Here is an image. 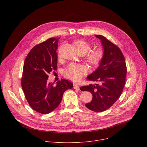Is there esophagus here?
Segmentation results:
<instances>
[{
  "label": "esophagus",
  "mask_w": 147,
  "mask_h": 147,
  "mask_svg": "<svg viewBox=\"0 0 147 147\" xmlns=\"http://www.w3.org/2000/svg\"><path fill=\"white\" fill-rule=\"evenodd\" d=\"M74 88L75 89H76V90H80V88H79V86L77 84H74Z\"/></svg>",
  "instance_id": "1"
}]
</instances>
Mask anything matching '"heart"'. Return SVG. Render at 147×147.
I'll return each instance as SVG.
<instances>
[{"label": "heart", "instance_id": "obj_1", "mask_svg": "<svg viewBox=\"0 0 147 147\" xmlns=\"http://www.w3.org/2000/svg\"><path fill=\"white\" fill-rule=\"evenodd\" d=\"M78 52L81 54H86L90 49L91 45L84 40H78L75 42ZM103 54L100 50H93L88 53L86 59L87 62L92 65H97L102 59ZM86 74V69L84 65L78 63L69 64L63 71L64 76L73 81H78Z\"/></svg>", "mask_w": 147, "mask_h": 147}]
</instances>
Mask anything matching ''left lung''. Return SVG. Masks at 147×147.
<instances>
[{
	"instance_id": "8db88e82",
	"label": "left lung",
	"mask_w": 147,
	"mask_h": 147,
	"mask_svg": "<svg viewBox=\"0 0 147 147\" xmlns=\"http://www.w3.org/2000/svg\"><path fill=\"white\" fill-rule=\"evenodd\" d=\"M104 49L99 67L87 77L89 81L100 84H90L80 87L82 91H89L93 96L91 102L86 104L89 109L102 112L109 109L121 95L126 81V62L120 49L101 35H96Z\"/></svg>"
}]
</instances>
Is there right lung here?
Masks as SVG:
<instances>
[{
	"label": "right lung",
	"mask_w": 147,
	"mask_h": 147,
	"mask_svg": "<svg viewBox=\"0 0 147 147\" xmlns=\"http://www.w3.org/2000/svg\"><path fill=\"white\" fill-rule=\"evenodd\" d=\"M58 41L50 38L36 45L27 55L23 67L21 84L25 97L34 110L43 114L55 109L63 93L73 87L65 79L59 80L56 85L47 82L48 75L57 70Z\"/></svg>",
	"instance_id": "add662e5"
}]
</instances>
